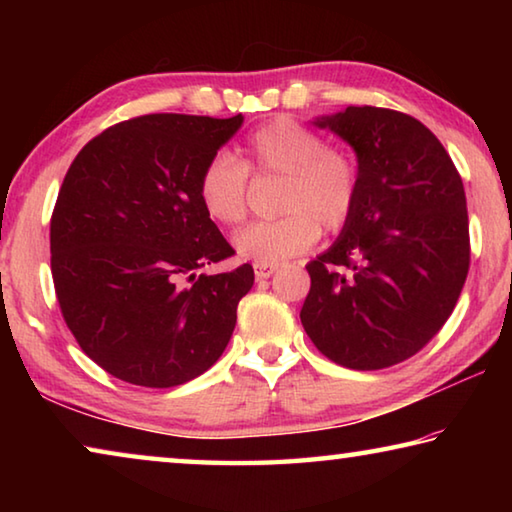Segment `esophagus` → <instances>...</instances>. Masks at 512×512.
<instances>
[{
    "label": "esophagus",
    "mask_w": 512,
    "mask_h": 512,
    "mask_svg": "<svg viewBox=\"0 0 512 512\" xmlns=\"http://www.w3.org/2000/svg\"><path fill=\"white\" fill-rule=\"evenodd\" d=\"M275 271H277L275 264H255L257 280H266V277H271Z\"/></svg>",
    "instance_id": "1"
}]
</instances>
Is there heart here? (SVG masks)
Masks as SVG:
<instances>
[{"mask_svg":"<svg viewBox=\"0 0 512 512\" xmlns=\"http://www.w3.org/2000/svg\"><path fill=\"white\" fill-rule=\"evenodd\" d=\"M248 173L280 178L273 221L241 228L232 246L241 259L280 264L305 253L323 232L341 230L359 198V167L350 153L307 126L280 117L259 126L241 149V158L216 153L198 178V198L212 221L237 225L248 210Z\"/></svg>","mask_w":512,"mask_h":512,"instance_id":"heart-1","label":"heart"}]
</instances>
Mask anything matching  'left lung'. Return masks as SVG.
<instances>
[{"instance_id": "8db88e82", "label": "left lung", "mask_w": 512, "mask_h": 512, "mask_svg": "<svg viewBox=\"0 0 512 512\" xmlns=\"http://www.w3.org/2000/svg\"><path fill=\"white\" fill-rule=\"evenodd\" d=\"M311 124L352 146L361 185L339 239L307 264L302 327L345 368L395 366L438 334L461 296L463 180L438 137L404 112L350 106Z\"/></svg>"}]
</instances>
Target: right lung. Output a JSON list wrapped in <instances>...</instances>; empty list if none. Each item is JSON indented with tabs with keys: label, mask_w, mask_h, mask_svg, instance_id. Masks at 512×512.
Listing matches in <instances>:
<instances>
[{
	"label": "right lung",
	"mask_w": 512,
	"mask_h": 512,
	"mask_svg": "<svg viewBox=\"0 0 512 512\" xmlns=\"http://www.w3.org/2000/svg\"><path fill=\"white\" fill-rule=\"evenodd\" d=\"M244 117L144 115L76 155L51 216V275L83 352L112 377L171 388L214 366L255 282L198 198V178Z\"/></svg>",
	"instance_id": "right-lung-1"
}]
</instances>
